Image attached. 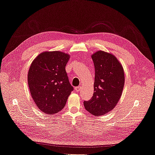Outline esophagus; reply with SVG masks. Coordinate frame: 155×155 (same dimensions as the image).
Instances as JSON below:
<instances>
[{"instance_id":"obj_1","label":"esophagus","mask_w":155,"mask_h":155,"mask_svg":"<svg viewBox=\"0 0 155 155\" xmlns=\"http://www.w3.org/2000/svg\"><path fill=\"white\" fill-rule=\"evenodd\" d=\"M81 86H79V87H76V88H75V91H76L77 92H79L81 91Z\"/></svg>"}]
</instances>
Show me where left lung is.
I'll use <instances>...</instances> for the list:
<instances>
[{"instance_id": "obj_1", "label": "left lung", "mask_w": 155, "mask_h": 155, "mask_svg": "<svg viewBox=\"0 0 155 155\" xmlns=\"http://www.w3.org/2000/svg\"><path fill=\"white\" fill-rule=\"evenodd\" d=\"M92 59L95 68L93 96L83 102L85 109L94 116L111 111L122 94L125 74L122 65L115 55L99 50Z\"/></svg>"}]
</instances>
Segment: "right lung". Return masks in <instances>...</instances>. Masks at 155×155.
Wrapping results in <instances>:
<instances>
[{
  "instance_id": "1",
  "label": "right lung",
  "mask_w": 155,
  "mask_h": 155,
  "mask_svg": "<svg viewBox=\"0 0 155 155\" xmlns=\"http://www.w3.org/2000/svg\"><path fill=\"white\" fill-rule=\"evenodd\" d=\"M70 55L59 51H44L33 61L28 73V83L32 99L47 114L61 110L74 90L65 67Z\"/></svg>"
}]
</instances>
